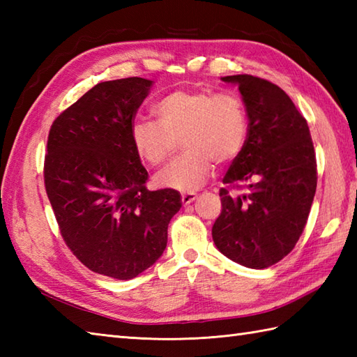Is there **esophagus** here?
Listing matches in <instances>:
<instances>
[{
  "instance_id": "obj_1",
  "label": "esophagus",
  "mask_w": 357,
  "mask_h": 357,
  "mask_svg": "<svg viewBox=\"0 0 357 357\" xmlns=\"http://www.w3.org/2000/svg\"><path fill=\"white\" fill-rule=\"evenodd\" d=\"M195 199H196V193L193 192L183 193V196H181V201H183L184 206H188V204H192Z\"/></svg>"
}]
</instances>
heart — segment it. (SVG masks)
Returning a JSON list of instances; mask_svg holds the SVG:
<instances>
[{"label":"heart","instance_id":"b5f03b06","mask_svg":"<svg viewBox=\"0 0 357 357\" xmlns=\"http://www.w3.org/2000/svg\"><path fill=\"white\" fill-rule=\"evenodd\" d=\"M156 121L136 119L130 142L142 162L159 165L183 142L185 153L159 172L162 188L193 192L210 178L213 162L227 165L241 156L250 124L244 101L231 92L176 89L155 105Z\"/></svg>","mask_w":357,"mask_h":357}]
</instances>
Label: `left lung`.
<instances>
[{
	"label": "left lung",
	"instance_id": "1",
	"mask_svg": "<svg viewBox=\"0 0 357 357\" xmlns=\"http://www.w3.org/2000/svg\"><path fill=\"white\" fill-rule=\"evenodd\" d=\"M222 81L238 84L250 132L222 179V211L211 236L229 259L267 268L291 252L305 229L317 184L313 141L305 118L276 84L253 75Z\"/></svg>",
	"mask_w": 357,
	"mask_h": 357
}]
</instances>
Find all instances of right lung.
<instances>
[{"mask_svg": "<svg viewBox=\"0 0 357 357\" xmlns=\"http://www.w3.org/2000/svg\"><path fill=\"white\" fill-rule=\"evenodd\" d=\"M150 87L138 77L96 84L53 121L44 156L45 193L66 245L89 270L121 280L159 259L181 208L176 190H149L130 142Z\"/></svg>", "mask_w": 357, "mask_h": 357, "instance_id": "obj_1", "label": "right lung"}]
</instances>
